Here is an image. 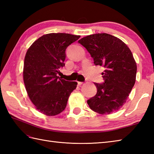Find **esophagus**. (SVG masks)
Instances as JSON below:
<instances>
[{
	"mask_svg": "<svg viewBox=\"0 0 154 154\" xmlns=\"http://www.w3.org/2000/svg\"><path fill=\"white\" fill-rule=\"evenodd\" d=\"M83 83V82H80V81H78V82H77V84H78V85H79V86H81Z\"/></svg>",
	"mask_w": 154,
	"mask_h": 154,
	"instance_id": "34e87169",
	"label": "esophagus"
}]
</instances>
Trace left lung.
<instances>
[{
  "label": "left lung",
  "instance_id": "1",
  "mask_svg": "<svg viewBox=\"0 0 154 154\" xmlns=\"http://www.w3.org/2000/svg\"><path fill=\"white\" fill-rule=\"evenodd\" d=\"M87 49L95 65L104 67L103 83H94L95 96L87 100L90 109L101 114L119 110L134 85L136 63L129 48L114 35L106 33L87 35L78 41Z\"/></svg>",
  "mask_w": 154,
  "mask_h": 154
}]
</instances>
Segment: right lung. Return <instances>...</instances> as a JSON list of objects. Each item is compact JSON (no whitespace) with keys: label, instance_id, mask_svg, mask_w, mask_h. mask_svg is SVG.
<instances>
[{"label":"right lung","instance_id":"add662e5","mask_svg":"<svg viewBox=\"0 0 154 154\" xmlns=\"http://www.w3.org/2000/svg\"><path fill=\"white\" fill-rule=\"evenodd\" d=\"M80 35L51 33L35 40L26 54L23 78L28 95L39 112L55 116L63 111L77 83L57 75L65 66L67 48Z\"/></svg>","mask_w":154,"mask_h":154}]
</instances>
